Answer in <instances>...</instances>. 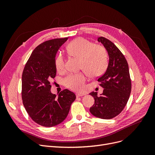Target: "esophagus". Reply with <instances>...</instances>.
Returning <instances> with one entry per match:
<instances>
[{
    "mask_svg": "<svg viewBox=\"0 0 155 155\" xmlns=\"http://www.w3.org/2000/svg\"><path fill=\"white\" fill-rule=\"evenodd\" d=\"M85 94L84 93H76V97H80V96H85Z\"/></svg>",
    "mask_w": 155,
    "mask_h": 155,
    "instance_id": "1",
    "label": "esophagus"
}]
</instances>
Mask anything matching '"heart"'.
<instances>
[{
	"instance_id": "heart-1",
	"label": "heart",
	"mask_w": 155,
	"mask_h": 155,
	"mask_svg": "<svg viewBox=\"0 0 155 155\" xmlns=\"http://www.w3.org/2000/svg\"><path fill=\"white\" fill-rule=\"evenodd\" d=\"M68 54L79 59V68L83 69L89 76L96 78L104 74L108 67V54L104 46L93 44L83 37H78L70 41L67 46ZM55 66L58 72L64 70V58L58 54L55 59ZM87 80L83 72L69 74L64 79V85L74 91H81L85 87Z\"/></svg>"
}]
</instances>
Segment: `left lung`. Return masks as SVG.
<instances>
[{"label":"left lung","mask_w":155,"mask_h":155,"mask_svg":"<svg viewBox=\"0 0 155 155\" xmlns=\"http://www.w3.org/2000/svg\"><path fill=\"white\" fill-rule=\"evenodd\" d=\"M98 41L104 45L109 56V63L105 74L97 79L104 92L100 97L97 92L90 94L95 103L90 109L97 118L109 120L118 116L127 105L131 92V79L127 61L117 46L105 37Z\"/></svg>","instance_id":"8db88e82"}]
</instances>
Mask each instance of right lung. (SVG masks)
<instances>
[{
	"instance_id": "1",
	"label": "right lung",
	"mask_w": 155,
	"mask_h": 155,
	"mask_svg": "<svg viewBox=\"0 0 155 155\" xmlns=\"http://www.w3.org/2000/svg\"><path fill=\"white\" fill-rule=\"evenodd\" d=\"M67 39H54L37 46L22 72L23 105L30 118L43 127H51L61 123L76 100L75 94L67 89L61 92L58 97L50 91V82L56 76L55 55Z\"/></svg>"
}]
</instances>
